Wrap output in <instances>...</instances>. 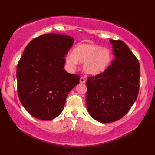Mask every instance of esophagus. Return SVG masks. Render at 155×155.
Returning <instances> with one entry per match:
<instances>
[{"label":"esophagus","instance_id":"1","mask_svg":"<svg viewBox=\"0 0 155 155\" xmlns=\"http://www.w3.org/2000/svg\"><path fill=\"white\" fill-rule=\"evenodd\" d=\"M80 83H84L85 82H86V80H85V78H83V77H81V78H80Z\"/></svg>","mask_w":155,"mask_h":155}]
</instances>
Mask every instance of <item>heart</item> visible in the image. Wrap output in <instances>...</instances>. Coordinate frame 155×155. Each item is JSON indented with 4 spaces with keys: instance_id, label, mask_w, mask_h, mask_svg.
<instances>
[{
    "instance_id": "1",
    "label": "heart",
    "mask_w": 155,
    "mask_h": 155,
    "mask_svg": "<svg viewBox=\"0 0 155 155\" xmlns=\"http://www.w3.org/2000/svg\"><path fill=\"white\" fill-rule=\"evenodd\" d=\"M113 55L107 48L100 46L91 44L78 45L72 51V55L67 57V63L74 67L77 62L84 63L85 73L90 76H97L103 74L109 67Z\"/></svg>"
}]
</instances>
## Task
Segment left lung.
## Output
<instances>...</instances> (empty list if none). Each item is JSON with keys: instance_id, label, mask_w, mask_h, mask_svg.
Masks as SVG:
<instances>
[{"instance_id": "1", "label": "left lung", "mask_w": 155, "mask_h": 155, "mask_svg": "<svg viewBox=\"0 0 155 155\" xmlns=\"http://www.w3.org/2000/svg\"><path fill=\"white\" fill-rule=\"evenodd\" d=\"M114 58L103 74L88 77L87 107L94 119L102 123L123 118L139 94L140 64L128 46L110 40Z\"/></svg>"}]
</instances>
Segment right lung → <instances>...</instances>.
Instances as JSON below:
<instances>
[{
  "label": "right lung",
  "mask_w": 155,
  "mask_h": 155,
  "mask_svg": "<svg viewBox=\"0 0 155 155\" xmlns=\"http://www.w3.org/2000/svg\"><path fill=\"white\" fill-rule=\"evenodd\" d=\"M74 38L65 35L45 34L25 48L16 68L20 101L32 117L49 120L58 117L80 77L64 69L65 55Z\"/></svg>",
  "instance_id": "1"
}]
</instances>
